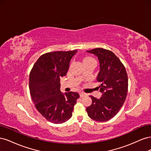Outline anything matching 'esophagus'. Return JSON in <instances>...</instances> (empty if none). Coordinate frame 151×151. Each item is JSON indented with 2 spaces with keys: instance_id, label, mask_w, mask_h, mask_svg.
Instances as JSON below:
<instances>
[{
  "instance_id": "obj_1",
  "label": "esophagus",
  "mask_w": 151,
  "mask_h": 151,
  "mask_svg": "<svg viewBox=\"0 0 151 151\" xmlns=\"http://www.w3.org/2000/svg\"><path fill=\"white\" fill-rule=\"evenodd\" d=\"M79 94H80V96L81 97H84V96H85L86 95V94L83 93V92H81Z\"/></svg>"
}]
</instances>
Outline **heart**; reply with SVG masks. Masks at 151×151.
<instances>
[{"label":"heart","instance_id":"1","mask_svg":"<svg viewBox=\"0 0 151 151\" xmlns=\"http://www.w3.org/2000/svg\"><path fill=\"white\" fill-rule=\"evenodd\" d=\"M94 60V59L93 58H92V57H86L84 58L83 62L89 61V60Z\"/></svg>","mask_w":151,"mask_h":151}]
</instances>
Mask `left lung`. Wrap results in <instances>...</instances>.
<instances>
[{
	"instance_id": "left-lung-1",
	"label": "left lung",
	"mask_w": 151,
	"mask_h": 151,
	"mask_svg": "<svg viewBox=\"0 0 151 151\" xmlns=\"http://www.w3.org/2000/svg\"><path fill=\"white\" fill-rule=\"evenodd\" d=\"M98 57L100 70L96 77L101 97L90 96L92 104L87 107L88 116L94 120L106 122L115 116L124 103L128 91L126 69L115 54L109 50L96 48L86 51Z\"/></svg>"
}]
</instances>
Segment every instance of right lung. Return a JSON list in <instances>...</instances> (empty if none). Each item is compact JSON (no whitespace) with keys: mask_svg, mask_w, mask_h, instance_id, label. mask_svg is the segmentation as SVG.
I'll use <instances>...</instances> for the list:
<instances>
[{"mask_svg":"<svg viewBox=\"0 0 151 151\" xmlns=\"http://www.w3.org/2000/svg\"><path fill=\"white\" fill-rule=\"evenodd\" d=\"M77 50L52 52L42 55L31 70L29 88L37 110L53 123L69 120L79 98L78 93L60 91V77L66 76L71 58Z\"/></svg>","mask_w":151,"mask_h":151,"instance_id":"1","label":"right lung"}]
</instances>
